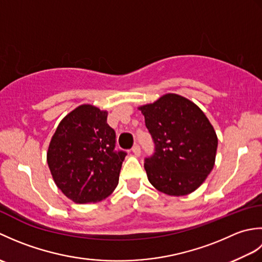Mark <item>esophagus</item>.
<instances>
[{
  "instance_id": "1",
  "label": "esophagus",
  "mask_w": 262,
  "mask_h": 262,
  "mask_svg": "<svg viewBox=\"0 0 262 262\" xmlns=\"http://www.w3.org/2000/svg\"><path fill=\"white\" fill-rule=\"evenodd\" d=\"M132 151H133V153L135 154V157H140L141 155V147H140V145H134L133 146V148H132Z\"/></svg>"
}]
</instances>
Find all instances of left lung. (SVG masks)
<instances>
[{"instance_id": "1", "label": "left lung", "mask_w": 262, "mask_h": 262, "mask_svg": "<svg viewBox=\"0 0 262 262\" xmlns=\"http://www.w3.org/2000/svg\"><path fill=\"white\" fill-rule=\"evenodd\" d=\"M138 110L155 144V153L144 163L148 181L169 196L193 192L213 170L219 145L204 111L176 93H166Z\"/></svg>"}]
</instances>
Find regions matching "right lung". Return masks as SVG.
<instances>
[{"mask_svg":"<svg viewBox=\"0 0 262 262\" xmlns=\"http://www.w3.org/2000/svg\"><path fill=\"white\" fill-rule=\"evenodd\" d=\"M107 110L81 104L60 120L49 143L47 163L54 182L76 204L97 203L113 193L126 153L115 151Z\"/></svg>","mask_w":262,"mask_h":262,"instance_id":"obj_1","label":"right lung"}]
</instances>
